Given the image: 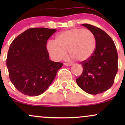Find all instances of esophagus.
Wrapping results in <instances>:
<instances>
[{"instance_id": "1", "label": "esophagus", "mask_w": 125, "mask_h": 125, "mask_svg": "<svg viewBox=\"0 0 125 125\" xmlns=\"http://www.w3.org/2000/svg\"><path fill=\"white\" fill-rule=\"evenodd\" d=\"M64 65H65V66H70L72 65V64L69 63H64Z\"/></svg>"}]
</instances>
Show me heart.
I'll return each instance as SVG.
<instances>
[{"instance_id":"heart-1","label":"heart","mask_w":125,"mask_h":125,"mask_svg":"<svg viewBox=\"0 0 125 125\" xmlns=\"http://www.w3.org/2000/svg\"><path fill=\"white\" fill-rule=\"evenodd\" d=\"M95 35L87 29L73 28L55 36L53 41H49L46 50L52 59L56 61L63 59L69 54L79 62L89 60L96 48Z\"/></svg>"}]
</instances>
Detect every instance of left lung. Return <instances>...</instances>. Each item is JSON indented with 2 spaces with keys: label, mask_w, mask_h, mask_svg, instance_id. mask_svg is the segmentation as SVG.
I'll list each match as a JSON object with an SVG mask.
<instances>
[{
  "label": "left lung",
  "mask_w": 125,
  "mask_h": 125,
  "mask_svg": "<svg viewBox=\"0 0 125 125\" xmlns=\"http://www.w3.org/2000/svg\"><path fill=\"white\" fill-rule=\"evenodd\" d=\"M92 31L96 39V48L92 56L82 62V73L76 83L83 90L91 94L104 92L112 86L118 70V56L112 38L101 29L82 24Z\"/></svg>",
  "instance_id": "left-lung-1"
}]
</instances>
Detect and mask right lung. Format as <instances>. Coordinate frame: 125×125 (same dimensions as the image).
<instances>
[{"mask_svg":"<svg viewBox=\"0 0 125 125\" xmlns=\"http://www.w3.org/2000/svg\"><path fill=\"white\" fill-rule=\"evenodd\" d=\"M56 29L31 28L16 37L9 47L6 65L10 81L26 95L38 96L46 91L63 63L49 59V38Z\"/></svg>","mask_w":125,"mask_h":125,"instance_id":"right-lung-1","label":"right lung"}]
</instances>
